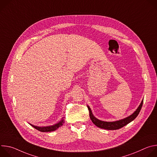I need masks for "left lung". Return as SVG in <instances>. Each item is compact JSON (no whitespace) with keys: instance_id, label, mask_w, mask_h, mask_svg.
Returning <instances> with one entry per match:
<instances>
[{"instance_id":"left-lung-1","label":"left lung","mask_w":157,"mask_h":157,"mask_svg":"<svg viewBox=\"0 0 157 157\" xmlns=\"http://www.w3.org/2000/svg\"><path fill=\"white\" fill-rule=\"evenodd\" d=\"M143 102H144V101H142L141 104H140V105L139 106L135 112H134V113L131 116H128L127 118H125L124 119H122V120H120L118 121H116V122H104V121H100V120L96 119L93 115L91 110L90 108H89V106H87V108L89 109V117H90V119H91V121L94 123V124H95L97 127L101 128L107 129V130H117V129H119V128L123 127L124 126L126 125L127 124H128V123H130V122L133 121L137 117V116L139 115L140 111L142 109V107L143 105Z\"/></svg>"}]
</instances>
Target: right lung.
Returning a JSON list of instances; mask_svg holds the SVG:
<instances>
[{"instance_id":"add662e5","label":"right lung","mask_w":157,"mask_h":157,"mask_svg":"<svg viewBox=\"0 0 157 157\" xmlns=\"http://www.w3.org/2000/svg\"><path fill=\"white\" fill-rule=\"evenodd\" d=\"M64 122V121L63 118V119L58 124L54 125H52V126H48V127H37V126H35L33 125L32 124H30L33 127H34L35 128H36V130L40 131V132H52V131H54L56 130L58 128H59V127L62 126L63 125Z\"/></svg>"}]
</instances>
